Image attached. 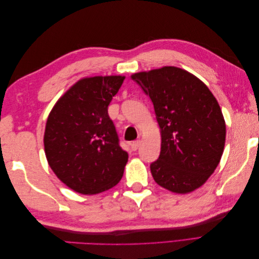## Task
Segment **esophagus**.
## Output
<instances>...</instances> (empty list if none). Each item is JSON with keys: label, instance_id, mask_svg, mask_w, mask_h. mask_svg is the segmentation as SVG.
Returning <instances> with one entry per match:
<instances>
[{"label": "esophagus", "instance_id": "34e87169", "mask_svg": "<svg viewBox=\"0 0 259 259\" xmlns=\"http://www.w3.org/2000/svg\"><path fill=\"white\" fill-rule=\"evenodd\" d=\"M140 144H142V140H140V139H137V140H135V142L131 143V148H132L133 150H134V151H136L137 149L139 148Z\"/></svg>", "mask_w": 259, "mask_h": 259}]
</instances>
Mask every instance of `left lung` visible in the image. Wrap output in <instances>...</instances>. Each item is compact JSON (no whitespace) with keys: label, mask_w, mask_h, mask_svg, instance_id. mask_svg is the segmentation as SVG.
<instances>
[{"label":"left lung","mask_w":259,"mask_h":259,"mask_svg":"<svg viewBox=\"0 0 259 259\" xmlns=\"http://www.w3.org/2000/svg\"><path fill=\"white\" fill-rule=\"evenodd\" d=\"M131 77L150 97L161 134L154 182L174 193L202 187L221 162L226 122L213 93L187 70L165 66Z\"/></svg>","instance_id":"1"}]
</instances>
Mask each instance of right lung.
<instances>
[{"mask_svg":"<svg viewBox=\"0 0 259 259\" xmlns=\"http://www.w3.org/2000/svg\"><path fill=\"white\" fill-rule=\"evenodd\" d=\"M124 75L86 76L62 94L51 110L44 150L52 170L81 194H97L120 182L128 153L119 139L108 106Z\"/></svg>","mask_w":259,"mask_h":259,"instance_id":"1","label":"right lung"}]
</instances>
